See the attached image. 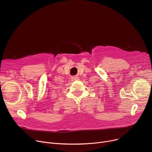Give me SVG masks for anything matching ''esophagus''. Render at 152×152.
Masks as SVG:
<instances>
[{
  "label": "esophagus",
  "instance_id": "1",
  "mask_svg": "<svg viewBox=\"0 0 152 152\" xmlns=\"http://www.w3.org/2000/svg\"><path fill=\"white\" fill-rule=\"evenodd\" d=\"M71 79H72V81H76V80H77V79H78V77H77V76H73V77H72Z\"/></svg>",
  "mask_w": 152,
  "mask_h": 152
}]
</instances>
